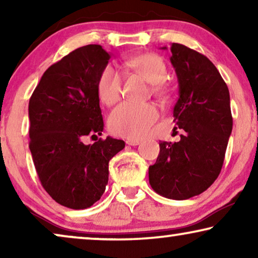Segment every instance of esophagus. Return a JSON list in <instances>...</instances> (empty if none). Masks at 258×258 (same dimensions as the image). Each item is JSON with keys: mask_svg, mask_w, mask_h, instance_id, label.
<instances>
[{"mask_svg": "<svg viewBox=\"0 0 258 258\" xmlns=\"http://www.w3.org/2000/svg\"><path fill=\"white\" fill-rule=\"evenodd\" d=\"M125 143L128 144V146H139L141 143L140 140H135V139H128L125 141Z\"/></svg>", "mask_w": 258, "mask_h": 258, "instance_id": "1", "label": "esophagus"}]
</instances>
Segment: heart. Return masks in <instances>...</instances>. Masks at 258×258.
I'll return each mask as SVG.
<instances>
[{
	"mask_svg": "<svg viewBox=\"0 0 258 258\" xmlns=\"http://www.w3.org/2000/svg\"><path fill=\"white\" fill-rule=\"evenodd\" d=\"M125 66L133 73L151 83V91L156 96L163 97L169 94L165 82L167 64L164 59L154 52H146L129 58ZM123 77L114 67L107 66L102 69L97 80V94L107 105H112L121 98ZM158 110L153 104L122 103L109 116V128L114 134L126 139H142L150 133L157 121Z\"/></svg>",
	"mask_w": 258,
	"mask_h": 258,
	"instance_id": "1",
	"label": "heart"
}]
</instances>
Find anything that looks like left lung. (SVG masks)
Returning a JSON list of instances; mask_svg holds the SVG:
<instances>
[{"mask_svg":"<svg viewBox=\"0 0 258 258\" xmlns=\"http://www.w3.org/2000/svg\"><path fill=\"white\" fill-rule=\"evenodd\" d=\"M170 50L179 93L174 121L184 134L178 142L160 143L149 183L160 195L181 201L200 195L216 181L232 116L229 89L213 62L179 43H172Z\"/></svg>","mask_w":258,"mask_h":258,"instance_id":"obj_1","label":"left lung"}]
</instances>
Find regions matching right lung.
I'll list each match as a JSON object with an SVG mask.
<instances>
[{"instance_id": "obj_1", "label": "right lung", "mask_w": 258, "mask_h": 258, "mask_svg": "<svg viewBox=\"0 0 258 258\" xmlns=\"http://www.w3.org/2000/svg\"><path fill=\"white\" fill-rule=\"evenodd\" d=\"M110 55L100 44L69 52L49 67L29 100V149L41 184L70 209H87L103 195L109 161L122 140L103 132L97 80ZM87 136L98 140L84 145Z\"/></svg>"}]
</instances>
